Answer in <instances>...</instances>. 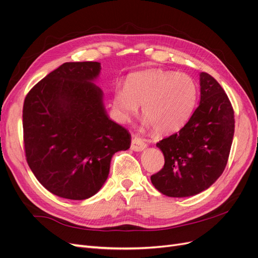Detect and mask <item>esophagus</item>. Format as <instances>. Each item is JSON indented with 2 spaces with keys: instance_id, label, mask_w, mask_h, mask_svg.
Wrapping results in <instances>:
<instances>
[{
  "instance_id": "1",
  "label": "esophagus",
  "mask_w": 258,
  "mask_h": 258,
  "mask_svg": "<svg viewBox=\"0 0 258 258\" xmlns=\"http://www.w3.org/2000/svg\"><path fill=\"white\" fill-rule=\"evenodd\" d=\"M146 147V144L142 141L141 139L138 137L132 138V142H131V150L135 152H141Z\"/></svg>"
}]
</instances>
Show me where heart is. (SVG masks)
Here are the masks:
<instances>
[{
    "instance_id": "obj_1",
    "label": "heart",
    "mask_w": 258,
    "mask_h": 258,
    "mask_svg": "<svg viewBox=\"0 0 258 258\" xmlns=\"http://www.w3.org/2000/svg\"><path fill=\"white\" fill-rule=\"evenodd\" d=\"M197 95L196 82L189 75L151 70L132 74L124 86L117 85L112 106L121 121H128L142 106L145 126L165 135L182 128L189 119Z\"/></svg>"
}]
</instances>
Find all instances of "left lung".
Listing matches in <instances>:
<instances>
[{"mask_svg": "<svg viewBox=\"0 0 258 258\" xmlns=\"http://www.w3.org/2000/svg\"><path fill=\"white\" fill-rule=\"evenodd\" d=\"M235 134L230 101L210 74L200 73V102L176 134L156 146L165 166L151 176L155 188L168 197H189L208 189L227 165Z\"/></svg>", "mask_w": 258, "mask_h": 258, "instance_id": "left-lung-1", "label": "left lung"}]
</instances>
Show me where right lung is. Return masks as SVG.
Instances as JSON below:
<instances>
[{
    "label": "right lung",
    "instance_id": "obj_1",
    "mask_svg": "<svg viewBox=\"0 0 258 258\" xmlns=\"http://www.w3.org/2000/svg\"><path fill=\"white\" fill-rule=\"evenodd\" d=\"M99 62H66L31 89L22 110L28 165L61 198L84 200L108 176L113 155L130 147L127 129L108 118L103 92L92 82Z\"/></svg>",
    "mask_w": 258,
    "mask_h": 258
}]
</instances>
